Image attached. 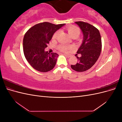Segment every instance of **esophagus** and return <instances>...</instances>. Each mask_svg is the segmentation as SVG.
Masks as SVG:
<instances>
[{
  "label": "esophagus",
  "mask_w": 122,
  "mask_h": 122,
  "mask_svg": "<svg viewBox=\"0 0 122 122\" xmlns=\"http://www.w3.org/2000/svg\"><path fill=\"white\" fill-rule=\"evenodd\" d=\"M64 55H65L66 57H70V56H70V55H69V54H64Z\"/></svg>",
  "instance_id": "34e87169"
}]
</instances>
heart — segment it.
Instances as JSON below:
<instances>
[{
    "label": "heart",
    "instance_id": "b5f03b06",
    "mask_svg": "<svg viewBox=\"0 0 122 122\" xmlns=\"http://www.w3.org/2000/svg\"><path fill=\"white\" fill-rule=\"evenodd\" d=\"M66 30L68 31L70 36L72 38L75 39L77 38L80 34V29L75 25L69 26L66 27ZM58 31L55 32L52 36V39H56L58 35ZM57 48L60 51H61V52H66V51H67L71 48V46L67 45H64V44H60V45H59L57 47Z\"/></svg>",
    "mask_w": 122,
    "mask_h": 122
}]
</instances>
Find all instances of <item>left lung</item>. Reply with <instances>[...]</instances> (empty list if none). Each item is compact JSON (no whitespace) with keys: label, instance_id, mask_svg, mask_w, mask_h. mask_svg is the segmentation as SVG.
Returning <instances> with one entry per match:
<instances>
[{"label":"left lung","instance_id":"left-lung-1","mask_svg":"<svg viewBox=\"0 0 122 122\" xmlns=\"http://www.w3.org/2000/svg\"><path fill=\"white\" fill-rule=\"evenodd\" d=\"M78 25L83 34L81 45L77 52L80 57L77 56L78 62L71 65V68L77 72H84L94 65L100 55L102 50V42L98 29L87 22L78 21Z\"/></svg>","mask_w":122,"mask_h":122}]
</instances>
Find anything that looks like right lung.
Listing matches in <instances>:
<instances>
[{"mask_svg":"<svg viewBox=\"0 0 122 122\" xmlns=\"http://www.w3.org/2000/svg\"><path fill=\"white\" fill-rule=\"evenodd\" d=\"M65 24L55 25L49 22L36 24L25 33L23 40L24 56L32 68L41 72L53 69L58 54L45 51L54 33Z\"/></svg>","mask_w":122,"mask_h":122,"instance_id":"add662e5","label":"right lung"}]
</instances>
